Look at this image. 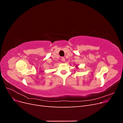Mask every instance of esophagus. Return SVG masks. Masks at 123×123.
Returning <instances> with one entry per match:
<instances>
[{
  "mask_svg": "<svg viewBox=\"0 0 123 123\" xmlns=\"http://www.w3.org/2000/svg\"><path fill=\"white\" fill-rule=\"evenodd\" d=\"M62 61L63 62H65V58L64 57H62Z\"/></svg>",
  "mask_w": 123,
  "mask_h": 123,
  "instance_id": "esophagus-1",
  "label": "esophagus"
}]
</instances>
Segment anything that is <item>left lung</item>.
I'll use <instances>...</instances> for the list:
<instances>
[{
	"label": "left lung",
	"instance_id": "8db88e82",
	"mask_svg": "<svg viewBox=\"0 0 123 123\" xmlns=\"http://www.w3.org/2000/svg\"><path fill=\"white\" fill-rule=\"evenodd\" d=\"M76 67H77V66H76Z\"/></svg>",
	"mask_w": 123,
	"mask_h": 123
}]
</instances>
